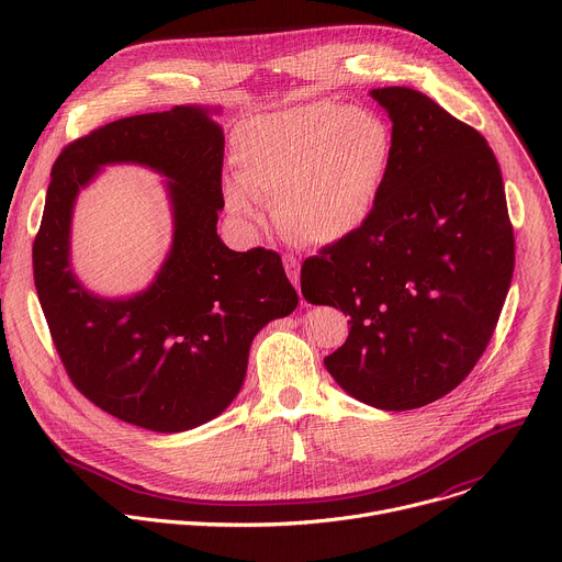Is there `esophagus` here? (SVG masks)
<instances>
[{"instance_id": "obj_1", "label": "esophagus", "mask_w": 562, "mask_h": 562, "mask_svg": "<svg viewBox=\"0 0 562 562\" xmlns=\"http://www.w3.org/2000/svg\"><path fill=\"white\" fill-rule=\"evenodd\" d=\"M284 271L295 289H300V262L293 256H284Z\"/></svg>"}]
</instances>
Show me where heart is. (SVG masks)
Segmentation results:
<instances>
[{"label":"heart","mask_w":562,"mask_h":562,"mask_svg":"<svg viewBox=\"0 0 562 562\" xmlns=\"http://www.w3.org/2000/svg\"><path fill=\"white\" fill-rule=\"evenodd\" d=\"M395 155L389 122L329 100L256 115L233 133L235 176L222 184L226 211L247 228L273 202L280 226L313 245L347 239L369 224Z\"/></svg>","instance_id":"heart-1"}]
</instances>
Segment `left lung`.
Listing matches in <instances>:
<instances>
[{
    "instance_id": "8db88e82",
    "label": "left lung",
    "mask_w": 562,
    "mask_h": 562,
    "mask_svg": "<svg viewBox=\"0 0 562 562\" xmlns=\"http://www.w3.org/2000/svg\"><path fill=\"white\" fill-rule=\"evenodd\" d=\"M389 115L393 167L364 228L302 265V295L349 315L325 358L334 380L382 412L425 407L483 356L514 273L498 159L475 128L407 87L369 93Z\"/></svg>"
}]
</instances>
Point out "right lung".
Returning a JSON list of instances; mask_svg holds the SVG:
<instances>
[{
	"label": "right lung",
	"mask_w": 562,
	"mask_h": 562,
	"mask_svg": "<svg viewBox=\"0 0 562 562\" xmlns=\"http://www.w3.org/2000/svg\"><path fill=\"white\" fill-rule=\"evenodd\" d=\"M220 113L182 104L111 122L66 146L33 245L37 297L72 384L106 414L157 434L217 418L243 389L254 338L297 306L276 251H231L217 235ZM117 164L166 178L175 233L149 286L109 299L76 278L69 231L78 193Z\"/></svg>",
	"instance_id": "obj_1"
}]
</instances>
